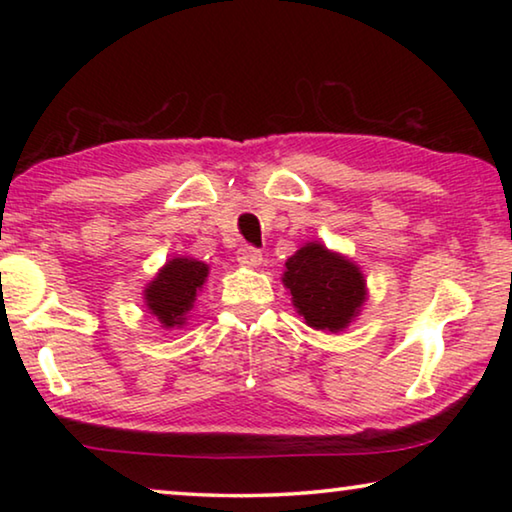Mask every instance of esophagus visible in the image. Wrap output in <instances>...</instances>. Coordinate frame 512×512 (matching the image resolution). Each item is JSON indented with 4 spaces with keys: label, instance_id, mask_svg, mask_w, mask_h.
<instances>
[{
    "label": "esophagus",
    "instance_id": "34e87169",
    "mask_svg": "<svg viewBox=\"0 0 512 512\" xmlns=\"http://www.w3.org/2000/svg\"><path fill=\"white\" fill-rule=\"evenodd\" d=\"M237 259H239V264H244V266H259L262 264V250H257L253 246H241L237 250Z\"/></svg>",
    "mask_w": 512,
    "mask_h": 512
}]
</instances>
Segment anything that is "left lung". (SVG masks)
I'll list each match as a JSON object with an SVG mask.
<instances>
[{
  "label": "left lung",
  "mask_w": 512,
  "mask_h": 512,
  "mask_svg": "<svg viewBox=\"0 0 512 512\" xmlns=\"http://www.w3.org/2000/svg\"><path fill=\"white\" fill-rule=\"evenodd\" d=\"M284 284L307 325L329 332L348 325L366 300V282L359 268L320 244H307L289 257Z\"/></svg>",
  "instance_id": "obj_1"
}]
</instances>
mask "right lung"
Returning a JSON list of instances; mask_svg holds the SVG:
<instances>
[{"label": "right lung", "mask_w": 512, "mask_h": 512, "mask_svg": "<svg viewBox=\"0 0 512 512\" xmlns=\"http://www.w3.org/2000/svg\"><path fill=\"white\" fill-rule=\"evenodd\" d=\"M205 277L207 264L187 257L171 259L146 289V305L164 327L183 325L185 314L194 307L196 291L203 287Z\"/></svg>", "instance_id": "obj_1"}]
</instances>
